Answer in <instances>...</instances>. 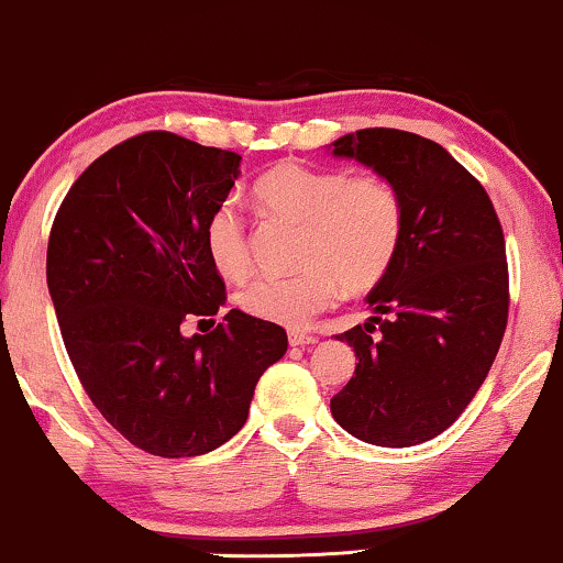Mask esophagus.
Segmentation results:
<instances>
[{
  "instance_id": "34e87169",
  "label": "esophagus",
  "mask_w": 563,
  "mask_h": 563,
  "mask_svg": "<svg viewBox=\"0 0 563 563\" xmlns=\"http://www.w3.org/2000/svg\"><path fill=\"white\" fill-rule=\"evenodd\" d=\"M319 336L313 334H302V332H289V345L292 347H306V345H316Z\"/></svg>"
}]
</instances>
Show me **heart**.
<instances>
[{
    "label": "heart",
    "instance_id": "obj_1",
    "mask_svg": "<svg viewBox=\"0 0 563 563\" xmlns=\"http://www.w3.org/2000/svg\"><path fill=\"white\" fill-rule=\"evenodd\" d=\"M263 216L302 227L297 276H268L240 292V308L257 321L302 329L332 308L342 292H366L385 279L402 242V197L385 176L282 163L255 181ZM205 250L221 276L240 282L250 274V240L240 210L223 202L205 227Z\"/></svg>",
    "mask_w": 563,
    "mask_h": 563
}]
</instances>
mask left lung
Wrapping results in <instances>:
<instances>
[{
    "label": "left lung",
    "mask_w": 563,
    "mask_h": 563,
    "mask_svg": "<svg viewBox=\"0 0 563 563\" xmlns=\"http://www.w3.org/2000/svg\"><path fill=\"white\" fill-rule=\"evenodd\" d=\"M329 152L393 181L406 210L398 257L366 297L374 316L336 336L358 363L332 416L372 445H419L464 413L498 355L508 319L504 229L485 187L432 139L361 129Z\"/></svg>",
    "instance_id": "8db88e82"
}]
</instances>
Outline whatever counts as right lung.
Returning <instances> with one entry per match:
<instances>
[{"mask_svg":"<svg viewBox=\"0 0 563 563\" xmlns=\"http://www.w3.org/2000/svg\"><path fill=\"white\" fill-rule=\"evenodd\" d=\"M236 152L147 131L97 157L59 205L46 287L73 368L125 440L163 459L216 451L250 413L287 332L231 308L205 227L240 178Z\"/></svg>","mask_w":563,"mask_h":563,"instance_id":"obj_1","label":"right lung"}]
</instances>
